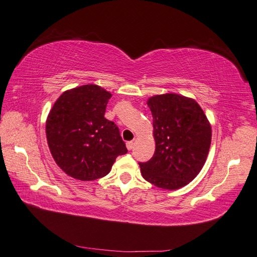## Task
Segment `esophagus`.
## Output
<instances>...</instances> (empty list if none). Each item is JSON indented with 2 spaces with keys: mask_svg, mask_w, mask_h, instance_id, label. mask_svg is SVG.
<instances>
[{
  "mask_svg": "<svg viewBox=\"0 0 257 257\" xmlns=\"http://www.w3.org/2000/svg\"><path fill=\"white\" fill-rule=\"evenodd\" d=\"M134 141H128V143L127 144H125V146H127V149L128 150H132L133 148H134Z\"/></svg>",
  "mask_w": 257,
  "mask_h": 257,
  "instance_id": "34e87169",
  "label": "esophagus"
}]
</instances>
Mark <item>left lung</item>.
<instances>
[{
    "label": "left lung",
    "mask_w": 257,
    "mask_h": 257,
    "mask_svg": "<svg viewBox=\"0 0 257 257\" xmlns=\"http://www.w3.org/2000/svg\"><path fill=\"white\" fill-rule=\"evenodd\" d=\"M156 151L139 163L147 181L165 190L189 184L203 168L209 155L212 128L193 98L174 92L150 97Z\"/></svg>",
    "instance_id": "1"
}]
</instances>
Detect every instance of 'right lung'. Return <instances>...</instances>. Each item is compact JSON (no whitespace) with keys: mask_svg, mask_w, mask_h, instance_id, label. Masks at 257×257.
<instances>
[{"mask_svg":"<svg viewBox=\"0 0 257 257\" xmlns=\"http://www.w3.org/2000/svg\"><path fill=\"white\" fill-rule=\"evenodd\" d=\"M111 92L95 84L65 90L46 119L48 148L56 165L74 179L107 176L127 148L119 129L105 118Z\"/></svg>","mask_w":257,"mask_h":257,"instance_id":"obj_1","label":"right lung"}]
</instances>
